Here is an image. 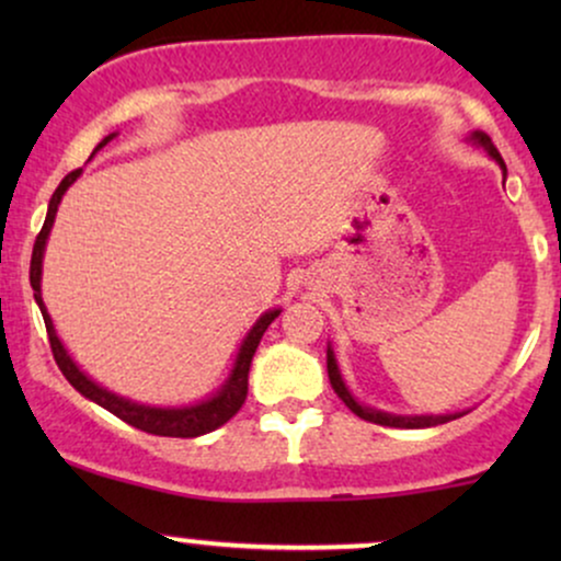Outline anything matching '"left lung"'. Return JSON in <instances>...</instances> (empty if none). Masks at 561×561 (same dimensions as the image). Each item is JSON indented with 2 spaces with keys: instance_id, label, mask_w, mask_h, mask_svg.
<instances>
[{
  "instance_id": "left-lung-1",
  "label": "left lung",
  "mask_w": 561,
  "mask_h": 561,
  "mask_svg": "<svg viewBox=\"0 0 561 561\" xmlns=\"http://www.w3.org/2000/svg\"><path fill=\"white\" fill-rule=\"evenodd\" d=\"M467 141H472L474 147H482V150L488 152V158L495 160V165H499L501 173H504L506 179V165L504 160H501L499 150L493 147V141L485 137L482 131H472L467 137ZM327 375H330V382L334 392L340 396V401H343L347 409L353 411L356 416H362L366 422H375V424H382V427H398V430H422V427H435V424H446L450 420H456V416H461L465 411H454V414H392V411H382V409H375V405H366L358 401L356 396H353V390L347 388L343 371H340V364H337V356H334V347L327 345Z\"/></svg>"
}]
</instances>
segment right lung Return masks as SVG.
<instances>
[{
	"mask_svg": "<svg viewBox=\"0 0 561 561\" xmlns=\"http://www.w3.org/2000/svg\"><path fill=\"white\" fill-rule=\"evenodd\" d=\"M115 137H118V131L107 134V137L94 147V152H100L102 147H105L107 141H113ZM81 173H83V169L70 171L68 176L60 182V186L55 190L53 199H49L44 227H42V231H38V237L34 242V255H31V287H34V300H36L38 311H42L44 324H47L49 345H53L57 366H60V371L66 375L68 382L73 385V388L79 390L83 398H89L92 403L107 409L111 414L118 416V420L131 424V427L145 430V433H152V435H163V437H197L205 433H214V430L221 427V424H227L231 416L240 411L244 398H248V375H250V364H253V356H255V347H259L263 332L268 330V324L279 317L282 308H268V311H263L261 317L255 319V324L250 327L248 334L242 337L240 347H237V356H234V362H231L229 375L224 377V382L218 385V388L210 392L208 398H203V401L182 403V405H156V403L131 401V398L118 396V392L102 388L100 382H94V379L73 362V356L68 353V347L62 345L60 337H57L53 317H49L47 306H44V298H42L44 250H47L49 231H53V227H55L57 205L62 203V195L68 192V186L73 184Z\"/></svg>",
	"mask_w": 561,
	"mask_h": 561,
	"instance_id": "right-lung-1",
	"label": "right lung"
}]
</instances>
